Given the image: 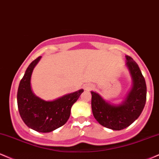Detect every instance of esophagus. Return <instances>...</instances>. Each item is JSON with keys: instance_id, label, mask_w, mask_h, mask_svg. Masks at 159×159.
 <instances>
[{"instance_id": "34e87169", "label": "esophagus", "mask_w": 159, "mask_h": 159, "mask_svg": "<svg viewBox=\"0 0 159 159\" xmlns=\"http://www.w3.org/2000/svg\"><path fill=\"white\" fill-rule=\"evenodd\" d=\"M93 89H94V85H91V84H86V85L84 86V89H85V91H90Z\"/></svg>"}]
</instances>
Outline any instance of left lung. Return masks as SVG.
Masks as SVG:
<instances>
[{
    "label": "left lung",
    "mask_w": 159,
    "mask_h": 159,
    "mask_svg": "<svg viewBox=\"0 0 159 159\" xmlns=\"http://www.w3.org/2000/svg\"><path fill=\"white\" fill-rule=\"evenodd\" d=\"M126 67L131 76L132 88L121 103L107 101L98 93L91 91L93 115L102 126L121 130L131 125L142 112L147 99V85L139 65L126 56Z\"/></svg>",
    "instance_id": "8db88e82"
}]
</instances>
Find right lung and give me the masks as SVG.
Wrapping results in <instances>:
<instances>
[{"mask_svg": "<svg viewBox=\"0 0 159 159\" xmlns=\"http://www.w3.org/2000/svg\"><path fill=\"white\" fill-rule=\"evenodd\" d=\"M42 57L30 64L20 80L17 94V102L20 117L29 128L39 132H50L63 126L68 120L70 109L83 89L65 94L53 100L39 98L31 88V76Z\"/></svg>", "mask_w": 159, "mask_h": 159, "instance_id": "right-lung-1", "label": "right lung"}]
</instances>
